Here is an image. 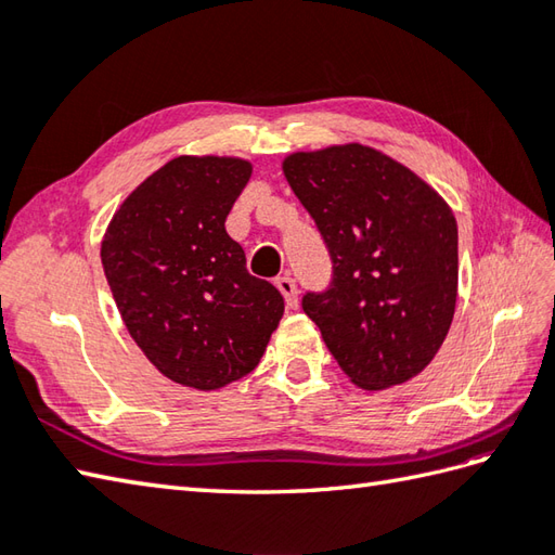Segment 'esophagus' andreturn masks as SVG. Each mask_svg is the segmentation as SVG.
<instances>
[{"instance_id":"esophagus-1","label":"esophagus","mask_w":555,"mask_h":555,"mask_svg":"<svg viewBox=\"0 0 555 555\" xmlns=\"http://www.w3.org/2000/svg\"><path fill=\"white\" fill-rule=\"evenodd\" d=\"M276 288L281 291V296L286 298L288 308L296 310L298 308V286H296V281H293L291 276H279L276 279Z\"/></svg>"}]
</instances>
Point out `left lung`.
I'll return each mask as SVG.
<instances>
[{
	"mask_svg": "<svg viewBox=\"0 0 555 555\" xmlns=\"http://www.w3.org/2000/svg\"><path fill=\"white\" fill-rule=\"evenodd\" d=\"M284 176L332 257L302 310L364 391L403 384L439 352L457 298V223L446 199L384 152H293Z\"/></svg>",
	"mask_w": 555,
	"mask_h": 555,
	"instance_id": "obj_1",
	"label": "left lung"
}]
</instances>
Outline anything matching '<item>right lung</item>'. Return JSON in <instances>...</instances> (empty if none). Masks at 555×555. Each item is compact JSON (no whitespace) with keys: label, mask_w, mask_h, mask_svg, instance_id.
Instances as JSON below:
<instances>
[{"label":"right lung","mask_w":555,"mask_h":555,"mask_svg":"<svg viewBox=\"0 0 555 555\" xmlns=\"http://www.w3.org/2000/svg\"><path fill=\"white\" fill-rule=\"evenodd\" d=\"M250 173L238 157H176L124 199L102 241L128 334L167 379L197 391L250 374L284 314L223 227Z\"/></svg>","instance_id":"obj_1"}]
</instances>
